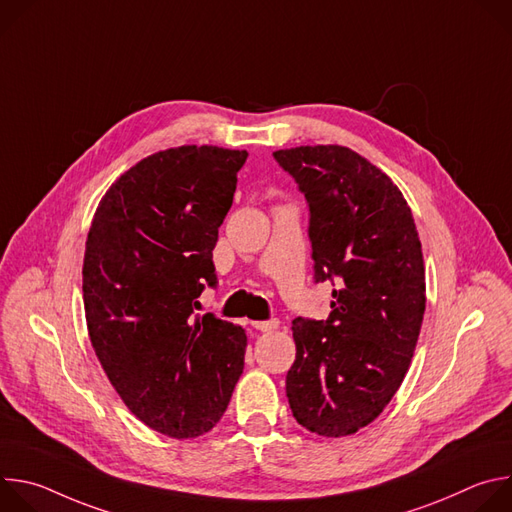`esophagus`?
<instances>
[{"label":"esophagus","instance_id":"obj_1","mask_svg":"<svg viewBox=\"0 0 512 512\" xmlns=\"http://www.w3.org/2000/svg\"><path fill=\"white\" fill-rule=\"evenodd\" d=\"M277 320H265V322H251V326L255 328V330H261V332H271V330H275L277 328Z\"/></svg>","mask_w":512,"mask_h":512}]
</instances>
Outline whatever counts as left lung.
<instances>
[{"label":"left lung","instance_id":"left-lung-1","mask_svg":"<svg viewBox=\"0 0 512 512\" xmlns=\"http://www.w3.org/2000/svg\"><path fill=\"white\" fill-rule=\"evenodd\" d=\"M310 206L314 279L330 281L328 320L296 318L285 393L324 437L375 421L401 387L425 312V267L411 208L393 180L344 145L273 152Z\"/></svg>","mask_w":512,"mask_h":512}]
</instances>
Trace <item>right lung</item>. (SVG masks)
<instances>
[{
    "instance_id": "obj_1",
    "label": "right lung",
    "mask_w": 512,
    "mask_h": 512,
    "mask_svg": "<svg viewBox=\"0 0 512 512\" xmlns=\"http://www.w3.org/2000/svg\"><path fill=\"white\" fill-rule=\"evenodd\" d=\"M247 156L180 145L143 158L111 184L89 229L83 302L95 354L127 409L176 440L221 421L245 367V330L192 314L216 285L212 249Z\"/></svg>"
}]
</instances>
